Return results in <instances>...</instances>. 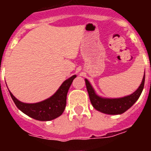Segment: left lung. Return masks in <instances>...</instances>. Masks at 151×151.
I'll return each instance as SVG.
<instances>
[{
	"label": "left lung",
	"mask_w": 151,
	"mask_h": 151,
	"mask_svg": "<svg viewBox=\"0 0 151 151\" xmlns=\"http://www.w3.org/2000/svg\"><path fill=\"white\" fill-rule=\"evenodd\" d=\"M145 74L144 75L142 82L138 88L132 94L118 98H107L101 97L96 94L94 88L92 87L88 80L85 78L86 88L92 106H94L95 110L109 115H119L129 110L141 96L145 85Z\"/></svg>",
	"instance_id": "left-lung-1"
}]
</instances>
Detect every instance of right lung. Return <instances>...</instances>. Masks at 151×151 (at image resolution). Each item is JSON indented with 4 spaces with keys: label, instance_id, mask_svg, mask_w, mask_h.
<instances>
[{
    "label": "right lung",
    "instance_id": "obj_1",
    "mask_svg": "<svg viewBox=\"0 0 151 151\" xmlns=\"http://www.w3.org/2000/svg\"><path fill=\"white\" fill-rule=\"evenodd\" d=\"M74 75L63 82L60 87L49 98L34 104H28L19 101L9 91L13 102L19 110L31 118L39 121H50L59 117L63 113L66 105V96L73 79Z\"/></svg>",
    "mask_w": 151,
    "mask_h": 151
}]
</instances>
